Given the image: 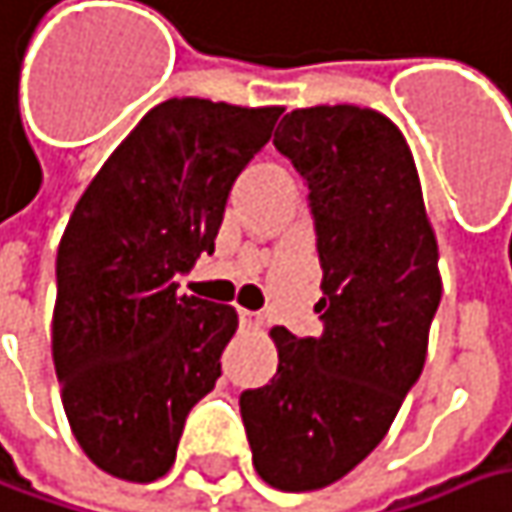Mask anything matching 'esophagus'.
Instances as JSON below:
<instances>
[{"label":"esophagus","instance_id":"esophagus-1","mask_svg":"<svg viewBox=\"0 0 512 512\" xmlns=\"http://www.w3.org/2000/svg\"><path fill=\"white\" fill-rule=\"evenodd\" d=\"M240 321H243L246 327H260V324H263V316L255 313V310H240Z\"/></svg>","mask_w":512,"mask_h":512}]
</instances>
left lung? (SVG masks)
<instances>
[{"mask_svg": "<svg viewBox=\"0 0 512 512\" xmlns=\"http://www.w3.org/2000/svg\"><path fill=\"white\" fill-rule=\"evenodd\" d=\"M275 150L307 185L321 336L275 327L278 371L240 394L257 475L318 490L362 464L423 374L440 304L437 243L403 133L374 109L284 115Z\"/></svg>", "mask_w": 512, "mask_h": 512, "instance_id": "left-lung-1", "label": "left lung"}]
</instances>
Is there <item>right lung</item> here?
<instances>
[{
    "mask_svg": "<svg viewBox=\"0 0 512 512\" xmlns=\"http://www.w3.org/2000/svg\"><path fill=\"white\" fill-rule=\"evenodd\" d=\"M281 112L165 101L106 159L69 217L51 356L80 449L115 478H162L191 408L223 374L237 313L179 295L176 275L214 252L228 191Z\"/></svg>",
    "mask_w": 512,
    "mask_h": 512,
    "instance_id": "right-lung-1",
    "label": "right lung"
}]
</instances>
